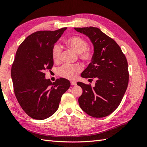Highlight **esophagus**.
I'll return each mask as SVG.
<instances>
[{"instance_id":"obj_1","label":"esophagus","mask_w":147,"mask_h":147,"mask_svg":"<svg viewBox=\"0 0 147 147\" xmlns=\"http://www.w3.org/2000/svg\"><path fill=\"white\" fill-rule=\"evenodd\" d=\"M71 85H76V82H74V81H71Z\"/></svg>"}]
</instances>
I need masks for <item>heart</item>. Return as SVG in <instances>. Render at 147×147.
<instances>
[{"label":"heart","instance_id":"heart-1","mask_svg":"<svg viewBox=\"0 0 147 147\" xmlns=\"http://www.w3.org/2000/svg\"><path fill=\"white\" fill-rule=\"evenodd\" d=\"M65 43L68 48L73 50L78 55L82 60L89 62L93 57V52L87 48L88 43L82 37L71 36L65 40ZM62 50L58 44H55L52 48V55L54 62H59L61 59ZM82 71V66L80 64H65L59 69V74L61 77L69 80H74L78 74Z\"/></svg>","mask_w":147,"mask_h":147}]
</instances>
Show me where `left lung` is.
<instances>
[{"label":"left lung","mask_w":147,"mask_h":147,"mask_svg":"<svg viewBox=\"0 0 147 147\" xmlns=\"http://www.w3.org/2000/svg\"><path fill=\"white\" fill-rule=\"evenodd\" d=\"M88 36L93 45V57L82 74L84 78L96 80L94 87L78 82L83 93L78 98L81 109L99 118L112 113L123 98L129 82L127 62L120 47L98 28H74Z\"/></svg>","instance_id":"left-lung-1"}]
</instances>
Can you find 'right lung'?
<instances>
[{"mask_svg": "<svg viewBox=\"0 0 147 147\" xmlns=\"http://www.w3.org/2000/svg\"><path fill=\"white\" fill-rule=\"evenodd\" d=\"M66 29L33 33L21 43L16 54L11 68L16 97L23 110L35 119L43 120L54 114L62 95L70 87L69 80L60 78L52 83L44 73L54 65L52 48Z\"/></svg>", "mask_w": 147, "mask_h": 147, "instance_id": "obj_1", "label": "right lung"}]
</instances>
